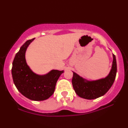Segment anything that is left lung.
<instances>
[{"label": "left lung", "instance_id": "1", "mask_svg": "<svg viewBox=\"0 0 128 128\" xmlns=\"http://www.w3.org/2000/svg\"><path fill=\"white\" fill-rule=\"evenodd\" d=\"M117 72L115 55L113 54V62L111 71L107 77L96 81H88L73 72L72 85L76 94L81 98L94 99L104 95L113 85Z\"/></svg>", "mask_w": 128, "mask_h": 128}]
</instances>
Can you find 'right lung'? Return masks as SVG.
<instances>
[{
	"label": "right lung",
	"instance_id": "1",
	"mask_svg": "<svg viewBox=\"0 0 128 128\" xmlns=\"http://www.w3.org/2000/svg\"><path fill=\"white\" fill-rule=\"evenodd\" d=\"M35 38L28 40L21 47L12 62L13 81L19 92L32 100L40 101L49 98L55 92L56 84L63 70H52L44 75L34 73L28 66L25 52Z\"/></svg>",
	"mask_w": 128,
	"mask_h": 128
}]
</instances>
